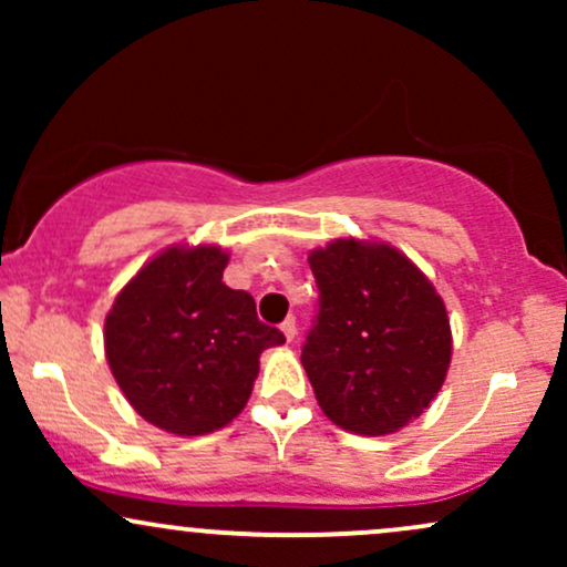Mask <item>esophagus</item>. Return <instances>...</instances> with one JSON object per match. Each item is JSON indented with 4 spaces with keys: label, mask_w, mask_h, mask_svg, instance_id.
Here are the masks:
<instances>
[{
    "label": "esophagus",
    "mask_w": 567,
    "mask_h": 567,
    "mask_svg": "<svg viewBox=\"0 0 567 567\" xmlns=\"http://www.w3.org/2000/svg\"><path fill=\"white\" fill-rule=\"evenodd\" d=\"M282 333H285V338H288V341H292V338L298 336V328H296V320H292V317H288V320L282 322Z\"/></svg>",
    "instance_id": "esophagus-1"
}]
</instances>
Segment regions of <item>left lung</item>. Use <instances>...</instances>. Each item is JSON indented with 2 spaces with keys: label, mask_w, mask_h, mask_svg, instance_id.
I'll return each instance as SVG.
<instances>
[{
  "label": "left lung",
  "mask_w": 567,
  "mask_h": 567,
  "mask_svg": "<svg viewBox=\"0 0 567 567\" xmlns=\"http://www.w3.org/2000/svg\"><path fill=\"white\" fill-rule=\"evenodd\" d=\"M320 301L301 362L347 432L381 437L419 419L451 365V320L432 282L389 245L336 239L309 256Z\"/></svg>",
  "instance_id": "8db88e82"
}]
</instances>
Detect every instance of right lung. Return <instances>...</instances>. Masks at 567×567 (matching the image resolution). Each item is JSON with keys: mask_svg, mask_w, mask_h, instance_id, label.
I'll return each instance as SVG.
<instances>
[{"mask_svg": "<svg viewBox=\"0 0 567 567\" xmlns=\"http://www.w3.org/2000/svg\"><path fill=\"white\" fill-rule=\"evenodd\" d=\"M220 247H171L148 261L106 317V360L148 424L216 432L243 413L258 357L285 336L256 315L250 292L224 285Z\"/></svg>", "mask_w": 567, "mask_h": 567, "instance_id": "add662e5", "label": "right lung"}]
</instances>
